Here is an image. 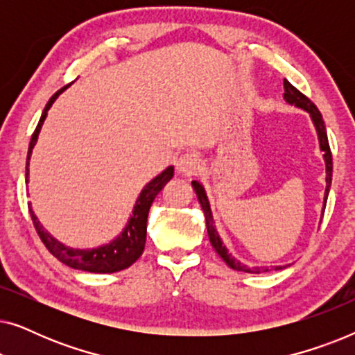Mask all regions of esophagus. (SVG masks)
Returning <instances> with one entry per match:
<instances>
[{"label": "esophagus", "instance_id": "1", "mask_svg": "<svg viewBox=\"0 0 355 355\" xmlns=\"http://www.w3.org/2000/svg\"><path fill=\"white\" fill-rule=\"evenodd\" d=\"M202 169V163L198 155L196 153H186L178 159V171L192 176V174L198 173Z\"/></svg>", "mask_w": 355, "mask_h": 355}]
</instances>
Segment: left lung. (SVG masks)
<instances>
[{"label":"left lung","instance_id":"obj_1","mask_svg":"<svg viewBox=\"0 0 355 355\" xmlns=\"http://www.w3.org/2000/svg\"><path fill=\"white\" fill-rule=\"evenodd\" d=\"M284 100L288 101L289 105H294V106H297V108H302V110L307 111V113H310V118H312L313 124H315V129H317L318 140H320V148H322L324 163H327V191H324V205H327V198H328L329 186H331V176H333V157H331V150H329L327 128H324L322 113H320L317 106H315L312 101L307 98V96H305L304 94H300V92L295 89L293 84H289V82L286 79H284ZM192 187L197 193L198 202H200L203 215H205L208 237H210L213 249H215L218 252V255H220L221 259L226 261V265L231 266L232 270L244 271V273H261V271H268V268H260V266H254V268H249L247 265H242L241 261H237L231 254H227V249L225 245H223L220 236H218V231L215 230V225H213L215 221H213L210 203H208L205 189H203L202 184H198L197 181H192ZM323 210H324V208H323ZM283 268H286V266H275V270H283Z\"/></svg>","mask_w":355,"mask_h":355}]
</instances>
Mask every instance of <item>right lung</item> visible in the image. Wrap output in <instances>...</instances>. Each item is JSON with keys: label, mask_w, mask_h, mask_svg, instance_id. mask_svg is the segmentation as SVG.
<instances>
[{"label": "right lung", "mask_w": 355, "mask_h": 355, "mask_svg": "<svg viewBox=\"0 0 355 355\" xmlns=\"http://www.w3.org/2000/svg\"><path fill=\"white\" fill-rule=\"evenodd\" d=\"M66 87H62L61 90H58L56 94L51 96L50 101H48L45 106V110H43L42 118L38 121L35 128V132L32 134V140H31V145H28V153H27V173H26L27 182H28V159H31L33 145L37 144L43 121L46 118V113L48 110H50V106L55 103L58 95L62 94V90H64ZM173 173H174V168L168 166L162 174H158L157 178L152 179V181L144 187V191L140 192L137 202H135L132 216H130L125 230L121 232L118 239H114L113 242H110V244L106 245H101L98 249L79 250V249L66 247L64 244H61L60 241H56L55 237H51L45 230H43L40 221H38L37 216L33 215L31 205H28V211H31L37 234L40 236L43 244H45L46 249L50 250L58 260L62 261V263L67 266H71V268L90 271V273H114V271L129 268V266L132 265L140 255H142L144 247H145V239H147L148 210L150 207H152L155 197L158 196V192L162 191V189L166 186L169 179L173 178Z\"/></svg>", "instance_id": "1"}]
</instances>
